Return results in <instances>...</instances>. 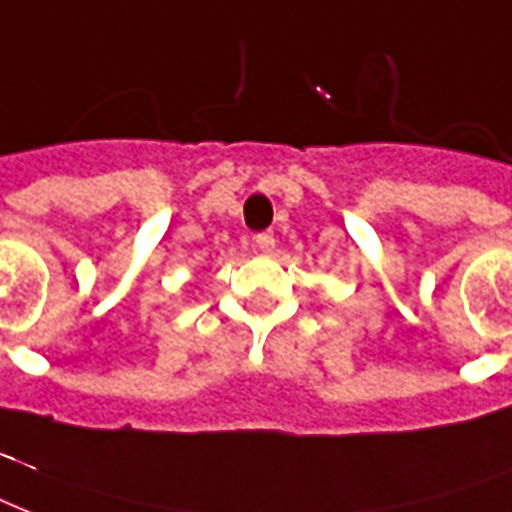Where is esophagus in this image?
<instances>
[{
  "mask_svg": "<svg viewBox=\"0 0 512 512\" xmlns=\"http://www.w3.org/2000/svg\"><path fill=\"white\" fill-rule=\"evenodd\" d=\"M253 243H256V248H259L261 253H272L275 251V235L272 232H259V235L253 237Z\"/></svg>",
  "mask_w": 512,
  "mask_h": 512,
  "instance_id": "34e87169",
  "label": "esophagus"
}]
</instances>
